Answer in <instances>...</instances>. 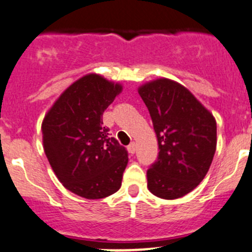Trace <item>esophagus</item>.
Returning <instances> with one entry per match:
<instances>
[{"label": "esophagus", "mask_w": 252, "mask_h": 252, "mask_svg": "<svg viewBox=\"0 0 252 252\" xmlns=\"http://www.w3.org/2000/svg\"><path fill=\"white\" fill-rule=\"evenodd\" d=\"M135 150H136V145H135V143H130L128 145V151L130 154H134L135 153Z\"/></svg>", "instance_id": "obj_1"}]
</instances>
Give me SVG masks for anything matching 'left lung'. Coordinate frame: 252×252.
Here are the masks:
<instances>
[{
	"label": "left lung",
	"instance_id": "1",
	"mask_svg": "<svg viewBox=\"0 0 252 252\" xmlns=\"http://www.w3.org/2000/svg\"><path fill=\"white\" fill-rule=\"evenodd\" d=\"M158 136V158L146 172L149 191L163 199L186 196L202 182L217 149L213 114L185 86L170 79L138 89Z\"/></svg>",
	"mask_w": 252,
	"mask_h": 252
}]
</instances>
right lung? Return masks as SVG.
<instances>
[{
    "label": "right lung",
    "mask_w": 252,
    "mask_h": 252,
    "mask_svg": "<svg viewBox=\"0 0 252 252\" xmlns=\"http://www.w3.org/2000/svg\"><path fill=\"white\" fill-rule=\"evenodd\" d=\"M123 86L97 74L82 76L60 94L41 124L43 146L58 180L72 193L99 199L122 186L128 153L109 138L102 116Z\"/></svg>",
    "instance_id": "obj_1"
}]
</instances>
